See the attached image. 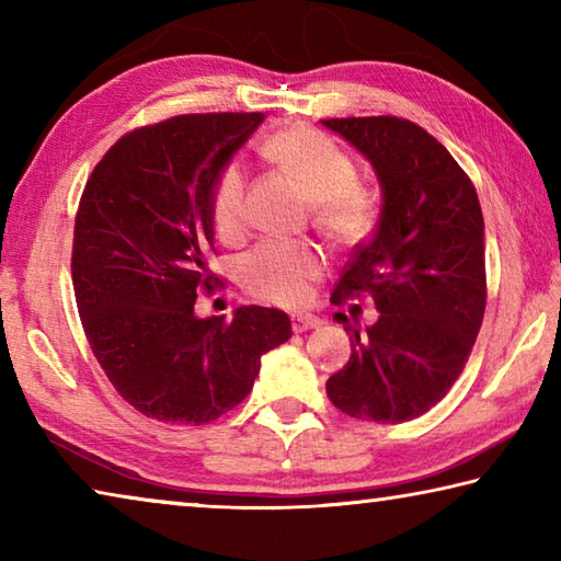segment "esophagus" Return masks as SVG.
Masks as SVG:
<instances>
[{"label":"esophagus","instance_id":"obj_1","mask_svg":"<svg viewBox=\"0 0 561 561\" xmlns=\"http://www.w3.org/2000/svg\"><path fill=\"white\" fill-rule=\"evenodd\" d=\"M319 327H321V319H319V317H311V314H297V317H291L294 334H301V331L319 329Z\"/></svg>","mask_w":561,"mask_h":561}]
</instances>
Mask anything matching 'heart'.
<instances>
[{"mask_svg": "<svg viewBox=\"0 0 561 561\" xmlns=\"http://www.w3.org/2000/svg\"><path fill=\"white\" fill-rule=\"evenodd\" d=\"M264 156L314 203L321 232L339 244H356L378 222V195L356 178L354 160L317 128H284L264 144ZM247 178L232 163L217 175L210 195V217L222 242L240 240L244 232ZM324 270V254L314 244L264 242L240 262L242 287L257 299L301 304L309 284Z\"/></svg>", "mask_w": 561, "mask_h": 561, "instance_id": "obj_1", "label": "heart"}]
</instances>
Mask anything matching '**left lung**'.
Instances as JSON below:
<instances>
[{"instance_id": "obj_1", "label": "left lung", "mask_w": 561, "mask_h": 561, "mask_svg": "<svg viewBox=\"0 0 561 561\" xmlns=\"http://www.w3.org/2000/svg\"><path fill=\"white\" fill-rule=\"evenodd\" d=\"M381 183L376 232L358 244L331 304L371 297L378 319L351 331V358L327 381L341 413L371 423L423 415L458 381L485 317V222L465 170L428 130L396 116L329 118Z\"/></svg>"}]
</instances>
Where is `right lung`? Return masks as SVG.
Masks as SVG:
<instances>
[{
  "instance_id": "1",
  "label": "right lung",
  "mask_w": 561,
  "mask_h": 561,
  "mask_svg": "<svg viewBox=\"0 0 561 561\" xmlns=\"http://www.w3.org/2000/svg\"><path fill=\"white\" fill-rule=\"evenodd\" d=\"M264 113H190L126 133L83 187L71 279L93 356L146 417L205 425L252 391L262 356L291 336L279 309L195 314L213 291L210 195Z\"/></svg>"
}]
</instances>
